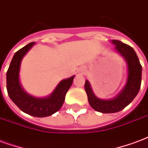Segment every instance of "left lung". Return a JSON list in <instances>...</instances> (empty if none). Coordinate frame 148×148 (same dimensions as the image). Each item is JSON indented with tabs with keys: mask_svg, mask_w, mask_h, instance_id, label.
Returning <instances> with one entry per match:
<instances>
[{
	"mask_svg": "<svg viewBox=\"0 0 148 148\" xmlns=\"http://www.w3.org/2000/svg\"><path fill=\"white\" fill-rule=\"evenodd\" d=\"M115 49L125 58L128 65L126 84L120 93L112 99H98L92 92L89 82L85 81V89L92 108L101 113H115L124 109L138 94L141 85L142 66L132 47L118 40H112Z\"/></svg>",
	"mask_w": 148,
	"mask_h": 148,
	"instance_id": "left-lung-1",
	"label": "left lung"
}]
</instances>
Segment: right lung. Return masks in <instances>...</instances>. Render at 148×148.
Wrapping results in <instances>:
<instances>
[{
    "label": "right lung",
    "mask_w": 148,
    "mask_h": 148,
    "mask_svg": "<svg viewBox=\"0 0 148 148\" xmlns=\"http://www.w3.org/2000/svg\"><path fill=\"white\" fill-rule=\"evenodd\" d=\"M34 45V42L28 44L14 55L7 71L6 86L10 99L22 111L31 116L43 118L52 115L61 108L74 76L61 81L54 92L48 97L36 98L27 94L19 84L18 73L22 59Z\"/></svg>",
    "instance_id": "obj_1"
}]
</instances>
